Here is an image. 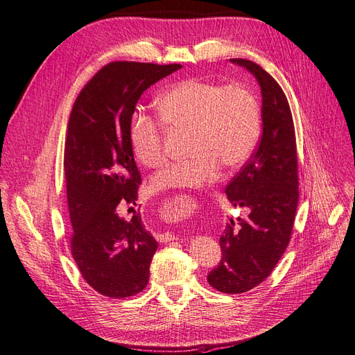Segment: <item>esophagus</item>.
<instances>
[{"label":"esophagus","instance_id":"34e87169","mask_svg":"<svg viewBox=\"0 0 355 355\" xmlns=\"http://www.w3.org/2000/svg\"><path fill=\"white\" fill-rule=\"evenodd\" d=\"M155 237L157 242H161V243H168V242H171V240L175 239V236L171 233H157Z\"/></svg>","mask_w":355,"mask_h":355}]
</instances>
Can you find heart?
I'll list each match as a JSON object with an SVG mask.
<instances>
[{
    "instance_id": "heart-1",
    "label": "heart",
    "mask_w": 355,
    "mask_h": 355,
    "mask_svg": "<svg viewBox=\"0 0 355 355\" xmlns=\"http://www.w3.org/2000/svg\"><path fill=\"white\" fill-rule=\"evenodd\" d=\"M157 112L166 130L189 132L186 161L166 165L153 178L157 189L200 187L220 175L223 166L236 169L252 155L259 140V100L242 84L209 79L181 81L157 97ZM132 150L147 168L164 162L165 129L137 112L131 119Z\"/></svg>"
}]
</instances>
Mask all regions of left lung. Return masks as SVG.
Masks as SVG:
<instances>
[{
	"label": "left lung",
	"mask_w": 355,
	"mask_h": 355,
	"mask_svg": "<svg viewBox=\"0 0 355 355\" xmlns=\"http://www.w3.org/2000/svg\"><path fill=\"white\" fill-rule=\"evenodd\" d=\"M252 72L262 93V135L255 152L228 182L233 207L245 218L227 224L220 239L223 259L208 282L224 293H243L264 282L288 248L298 208V155L293 118L282 87L254 62L232 59Z\"/></svg>",
	"instance_id": "left-lung-1"
}]
</instances>
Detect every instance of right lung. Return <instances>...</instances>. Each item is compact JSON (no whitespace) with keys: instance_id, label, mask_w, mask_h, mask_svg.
<instances>
[{"instance_id":"1","label":"right lung","mask_w":355,"mask_h":355,"mask_svg":"<svg viewBox=\"0 0 355 355\" xmlns=\"http://www.w3.org/2000/svg\"><path fill=\"white\" fill-rule=\"evenodd\" d=\"M181 64L110 62L78 94L64 144V182L72 224L71 254L84 280L109 298H128L148 282L157 242L134 212L141 182L130 139L137 101Z\"/></svg>"}]
</instances>
